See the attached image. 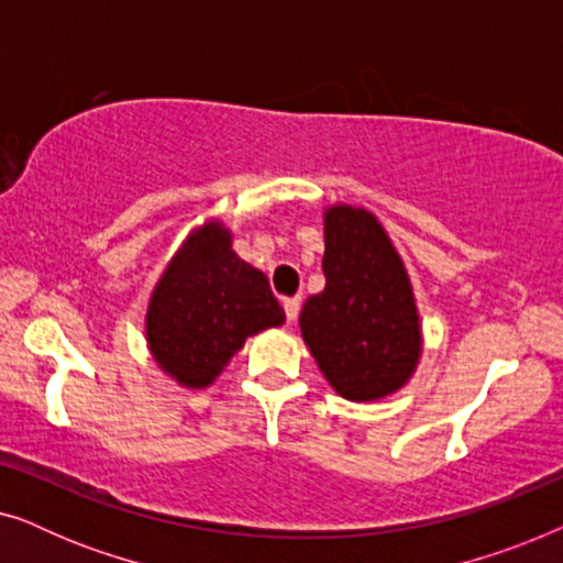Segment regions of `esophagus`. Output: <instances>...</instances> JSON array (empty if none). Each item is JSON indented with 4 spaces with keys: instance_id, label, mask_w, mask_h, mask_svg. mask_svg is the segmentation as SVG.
<instances>
[{
    "instance_id": "esophagus-1",
    "label": "esophagus",
    "mask_w": 563,
    "mask_h": 563,
    "mask_svg": "<svg viewBox=\"0 0 563 563\" xmlns=\"http://www.w3.org/2000/svg\"><path fill=\"white\" fill-rule=\"evenodd\" d=\"M299 305H302V299H299V297H287V299H284V314H287V322H295L297 320Z\"/></svg>"
}]
</instances>
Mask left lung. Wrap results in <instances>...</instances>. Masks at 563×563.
I'll return each mask as SVG.
<instances>
[{
	"label": "left lung",
	"instance_id": "obj_1",
	"mask_svg": "<svg viewBox=\"0 0 563 563\" xmlns=\"http://www.w3.org/2000/svg\"><path fill=\"white\" fill-rule=\"evenodd\" d=\"M322 272L325 289L299 314L320 372L353 402L391 395L418 364L420 322L402 261L372 212L328 210Z\"/></svg>",
	"mask_w": 563,
	"mask_h": 563
}]
</instances>
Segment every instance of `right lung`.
Instances as JSON below:
<instances>
[{"label": "right lung", "mask_w": 563, "mask_h": 563, "mask_svg": "<svg viewBox=\"0 0 563 563\" xmlns=\"http://www.w3.org/2000/svg\"><path fill=\"white\" fill-rule=\"evenodd\" d=\"M284 322L268 279L230 249L218 222L189 235L151 297L148 343L184 387H207L245 338Z\"/></svg>", "instance_id": "obj_1"}]
</instances>
